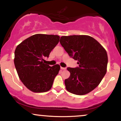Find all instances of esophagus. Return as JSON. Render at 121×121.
I'll return each mask as SVG.
<instances>
[{"label":"esophagus","mask_w":121,"mask_h":121,"mask_svg":"<svg viewBox=\"0 0 121 121\" xmlns=\"http://www.w3.org/2000/svg\"><path fill=\"white\" fill-rule=\"evenodd\" d=\"M60 69L62 70H65V69H66V68H64V67H60Z\"/></svg>","instance_id":"34e87169"}]
</instances>
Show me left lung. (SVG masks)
Segmentation results:
<instances>
[{"instance_id": "8db88e82", "label": "left lung", "mask_w": 121, "mask_h": 121, "mask_svg": "<svg viewBox=\"0 0 121 121\" xmlns=\"http://www.w3.org/2000/svg\"><path fill=\"white\" fill-rule=\"evenodd\" d=\"M60 43L69 56L78 60L79 66L68 67L70 73L64 83L66 89L77 95H84L100 83L107 72L108 56L104 48L88 35L60 37Z\"/></svg>"}]
</instances>
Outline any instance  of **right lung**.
<instances>
[{
  "instance_id": "add662e5",
  "label": "right lung",
  "mask_w": 121,
  "mask_h": 121,
  "mask_svg": "<svg viewBox=\"0 0 121 121\" xmlns=\"http://www.w3.org/2000/svg\"><path fill=\"white\" fill-rule=\"evenodd\" d=\"M59 38L57 35L37 34L17 47L14 60L15 68L20 81L31 91L45 92L52 87L60 66L56 64L51 67L43 60L44 57H49Z\"/></svg>"
}]
</instances>
